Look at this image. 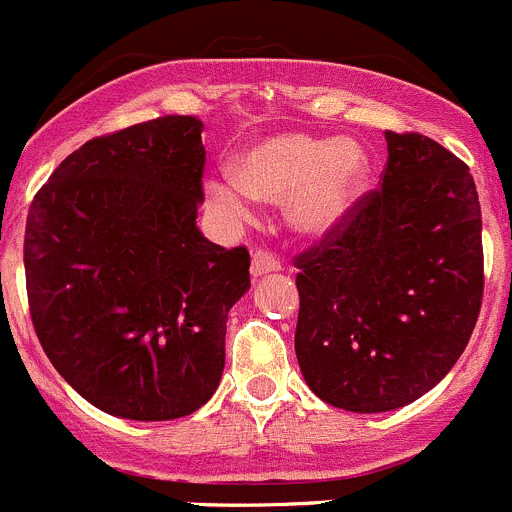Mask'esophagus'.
<instances>
[{"mask_svg":"<svg viewBox=\"0 0 512 512\" xmlns=\"http://www.w3.org/2000/svg\"><path fill=\"white\" fill-rule=\"evenodd\" d=\"M271 271H281V261H278L276 254H271V251L258 249L254 258H251V276L258 278L263 276V273H271Z\"/></svg>","mask_w":512,"mask_h":512,"instance_id":"obj_1","label":"esophagus"}]
</instances>
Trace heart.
Segmentation results:
<instances>
[{"label": "heart", "mask_w": 512, "mask_h": 512, "mask_svg": "<svg viewBox=\"0 0 512 512\" xmlns=\"http://www.w3.org/2000/svg\"><path fill=\"white\" fill-rule=\"evenodd\" d=\"M368 179V156L351 139L276 134L241 156L239 171L206 181V196L224 216L249 219L254 201H286V216L301 234H326L351 214Z\"/></svg>", "instance_id": "heart-1"}]
</instances>
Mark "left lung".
<instances>
[{
    "mask_svg": "<svg viewBox=\"0 0 512 512\" xmlns=\"http://www.w3.org/2000/svg\"><path fill=\"white\" fill-rule=\"evenodd\" d=\"M381 189L293 258L296 358L321 401L413 403L455 366L483 301V221L468 166L428 136L386 131Z\"/></svg>",
    "mask_w": 512,
    "mask_h": 512,
    "instance_id": "left-lung-1",
    "label": "left lung"
}]
</instances>
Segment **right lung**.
<instances>
[{
    "mask_svg": "<svg viewBox=\"0 0 512 512\" xmlns=\"http://www.w3.org/2000/svg\"><path fill=\"white\" fill-rule=\"evenodd\" d=\"M201 129L171 114L89 139L29 206L34 331L59 376L111 416H191L224 373L226 321L251 286V256L196 229Z\"/></svg>",
    "mask_w": 512,
    "mask_h": 512,
    "instance_id": "obj_1",
    "label": "right lung"
}]
</instances>
